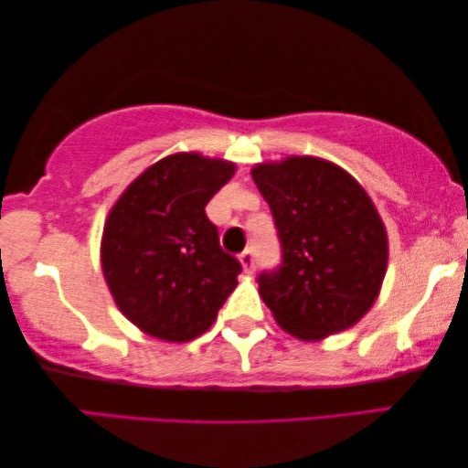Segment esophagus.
Wrapping results in <instances>:
<instances>
[{"label":"esophagus","mask_w":468,"mask_h":468,"mask_svg":"<svg viewBox=\"0 0 468 468\" xmlns=\"http://www.w3.org/2000/svg\"><path fill=\"white\" fill-rule=\"evenodd\" d=\"M239 259H240V263H242V270L247 271V274H253V271H255V253H253V249L242 250Z\"/></svg>","instance_id":"1"}]
</instances>
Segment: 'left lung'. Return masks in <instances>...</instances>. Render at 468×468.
I'll return each mask as SVG.
<instances>
[{
  "label": "left lung",
  "mask_w": 468,
  "mask_h": 468,
  "mask_svg": "<svg viewBox=\"0 0 468 468\" xmlns=\"http://www.w3.org/2000/svg\"><path fill=\"white\" fill-rule=\"evenodd\" d=\"M268 200L282 263L257 278L286 333L320 341L351 328L375 303L387 271V232L366 190L315 156H289L250 171Z\"/></svg>",
  "instance_id": "1"
}]
</instances>
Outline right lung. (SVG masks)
Here are the masks:
<instances>
[{"label":"right lung","mask_w":468,"mask_h":468,"mask_svg":"<svg viewBox=\"0 0 468 468\" xmlns=\"http://www.w3.org/2000/svg\"><path fill=\"white\" fill-rule=\"evenodd\" d=\"M234 163L197 153L165 156L114 203L102 234V271L114 303L150 336L184 343L218 318L240 261L219 247L205 207Z\"/></svg>","instance_id":"right-lung-1"}]
</instances>
